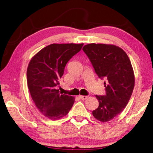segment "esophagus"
<instances>
[{
	"instance_id": "34e87169",
	"label": "esophagus",
	"mask_w": 153,
	"mask_h": 153,
	"mask_svg": "<svg viewBox=\"0 0 153 153\" xmlns=\"http://www.w3.org/2000/svg\"><path fill=\"white\" fill-rule=\"evenodd\" d=\"M79 98L80 100H86L88 98V96H79Z\"/></svg>"
}]
</instances>
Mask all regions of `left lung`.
Listing matches in <instances>:
<instances>
[{"instance_id":"obj_1","label":"left lung","mask_w":153,"mask_h":153,"mask_svg":"<svg viewBox=\"0 0 153 153\" xmlns=\"http://www.w3.org/2000/svg\"><path fill=\"white\" fill-rule=\"evenodd\" d=\"M83 51L89 58L95 72L105 79V96H96L99 107L92 111L102 123L119 114L126 106L133 92L135 79L128 55L120 48L103 44H89Z\"/></svg>"}]
</instances>
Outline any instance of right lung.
<instances>
[{
    "mask_svg": "<svg viewBox=\"0 0 153 153\" xmlns=\"http://www.w3.org/2000/svg\"><path fill=\"white\" fill-rule=\"evenodd\" d=\"M84 44H52L37 53L27 70V86L36 107L44 116L58 120L69 113L74 98L56 89L67 62Z\"/></svg>",
    "mask_w": 153,
    "mask_h": 153,
    "instance_id": "right-lung-1",
    "label": "right lung"
}]
</instances>
